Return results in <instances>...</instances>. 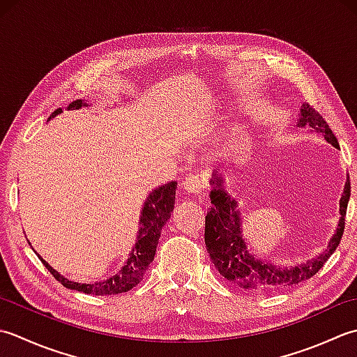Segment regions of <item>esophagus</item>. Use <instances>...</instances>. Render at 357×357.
<instances>
[{
  "label": "esophagus",
  "instance_id": "obj_1",
  "mask_svg": "<svg viewBox=\"0 0 357 357\" xmlns=\"http://www.w3.org/2000/svg\"><path fill=\"white\" fill-rule=\"evenodd\" d=\"M183 189L189 194H200L203 191V188H205V183H203V180L197 176H189L183 180V183H181Z\"/></svg>",
  "mask_w": 357,
  "mask_h": 357
}]
</instances>
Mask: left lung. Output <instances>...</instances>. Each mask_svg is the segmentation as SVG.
<instances>
[{"instance_id": "left-lung-1", "label": "left lung", "mask_w": 357, "mask_h": 357, "mask_svg": "<svg viewBox=\"0 0 357 357\" xmlns=\"http://www.w3.org/2000/svg\"><path fill=\"white\" fill-rule=\"evenodd\" d=\"M301 115L299 128L310 125L317 132H322L326 142L339 148L337 138L334 137L328 123L325 121L316 109H312L310 105H303ZM211 181L215 185V189H213L209 195L213 208H208L205 219V245L211 260L214 261L219 273L225 279L236 283L240 288L252 291V293H268V291L299 285V283L311 279L321 270L340 243L342 234H344L345 229L347 206L351 192L350 178L347 180L344 195L339 202L342 217L328 248L312 261H308L307 265L291 268H278L275 265L254 259L242 238L238 211L234 209L236 202L231 200L229 195L223 191L222 178L219 176L214 174V180Z\"/></svg>"}]
</instances>
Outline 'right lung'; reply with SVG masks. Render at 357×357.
<instances>
[{
	"mask_svg": "<svg viewBox=\"0 0 357 357\" xmlns=\"http://www.w3.org/2000/svg\"><path fill=\"white\" fill-rule=\"evenodd\" d=\"M84 106L82 100L74 101L69 106L78 109ZM61 112V109H56L52 112L50 117H55ZM49 117V119H50ZM176 191H177V183L176 181H171V183L165 185L162 188L155 189L152 192L146 203H144L142 219H140V231H138L137 236V243L134 246L132 252H130V257L128 259L126 265L123 266V270L114 275V278L107 279L105 282H93V283H77L64 279L60 273H56L52 266L46 264L45 260L40 257L43 265L47 268V271L61 283L63 287L82 291L86 294H96V296H111V294H120L126 293V291L132 289L137 287L138 283L142 282L144 273L148 271V266L151 261L154 260L155 251H157V243L160 234H162V229L171 219V213L174 211V203H176Z\"/></svg>",
	"mask_w": 357,
	"mask_h": 357,
	"instance_id": "right-lung-1",
	"label": "right lung"
}]
</instances>
